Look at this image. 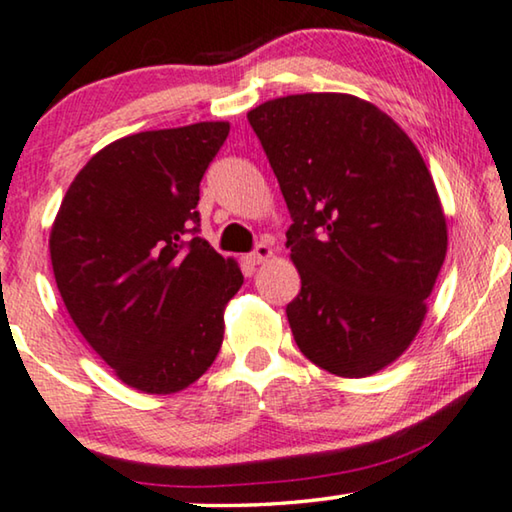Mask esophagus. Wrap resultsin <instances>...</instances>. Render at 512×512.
Returning <instances> with one entry per match:
<instances>
[{
    "mask_svg": "<svg viewBox=\"0 0 512 512\" xmlns=\"http://www.w3.org/2000/svg\"><path fill=\"white\" fill-rule=\"evenodd\" d=\"M271 257H273L271 246H266V243H257L253 253L248 255V262L250 264H262V262H266V259H271Z\"/></svg>",
    "mask_w": 512,
    "mask_h": 512,
    "instance_id": "esophagus-1",
    "label": "esophagus"
}]
</instances>
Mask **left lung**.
<instances>
[{
	"label": "left lung",
	"instance_id": "obj_1",
	"mask_svg": "<svg viewBox=\"0 0 512 512\" xmlns=\"http://www.w3.org/2000/svg\"><path fill=\"white\" fill-rule=\"evenodd\" d=\"M248 120L292 218L294 341L336 376L385 369L420 331L448 250L420 150L378 106L341 92L271 99Z\"/></svg>",
	"mask_w": 512,
	"mask_h": 512
}]
</instances>
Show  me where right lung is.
I'll use <instances>...</instances> for the list:
<instances>
[{"label":"right lung","instance_id":"obj_1","mask_svg":"<svg viewBox=\"0 0 512 512\" xmlns=\"http://www.w3.org/2000/svg\"><path fill=\"white\" fill-rule=\"evenodd\" d=\"M229 122L125 136L78 171L50 229L64 306L122 383L185 390L218 357L234 259L199 236V183Z\"/></svg>","mask_w":512,"mask_h":512}]
</instances>
